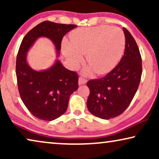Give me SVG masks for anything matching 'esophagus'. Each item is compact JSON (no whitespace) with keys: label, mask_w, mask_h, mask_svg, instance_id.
Masks as SVG:
<instances>
[{"label":"esophagus","mask_w":159,"mask_h":159,"mask_svg":"<svg viewBox=\"0 0 159 159\" xmlns=\"http://www.w3.org/2000/svg\"><path fill=\"white\" fill-rule=\"evenodd\" d=\"M87 82V80L82 77H80L79 80H78V84L79 85H81V84H84Z\"/></svg>","instance_id":"esophagus-1"}]
</instances>
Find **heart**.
I'll return each instance as SVG.
<instances>
[{
    "instance_id": "1",
    "label": "heart",
    "mask_w": 159,
    "mask_h": 159,
    "mask_svg": "<svg viewBox=\"0 0 159 159\" xmlns=\"http://www.w3.org/2000/svg\"><path fill=\"white\" fill-rule=\"evenodd\" d=\"M70 43H62V52L71 66H77L86 56L87 63L97 75H104L118 64L125 48V37L116 27L101 25L79 28L70 34Z\"/></svg>"
}]
</instances>
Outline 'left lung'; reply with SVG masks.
<instances>
[{
	"label": "left lung",
	"instance_id": "obj_1",
	"mask_svg": "<svg viewBox=\"0 0 159 159\" xmlns=\"http://www.w3.org/2000/svg\"><path fill=\"white\" fill-rule=\"evenodd\" d=\"M125 36L124 56L118 65L105 77L92 80L87 106L98 118L110 119L119 116L129 106L138 90L142 75V58L138 46L129 32Z\"/></svg>",
	"mask_w": 159,
	"mask_h": 159
}]
</instances>
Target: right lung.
<instances>
[{
    "instance_id": "right-lung-1",
    "label": "right lung",
    "mask_w": 159,
    "mask_h": 159,
    "mask_svg": "<svg viewBox=\"0 0 159 159\" xmlns=\"http://www.w3.org/2000/svg\"><path fill=\"white\" fill-rule=\"evenodd\" d=\"M76 27L43 21L26 34L19 47L16 63L19 92L26 107L38 119L52 121L66 112L69 97L78 89L79 77L58 59L48 69L34 70L27 63V52L39 38L44 37L53 42L58 57L63 38Z\"/></svg>"
}]
</instances>
